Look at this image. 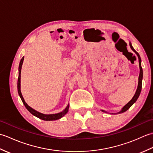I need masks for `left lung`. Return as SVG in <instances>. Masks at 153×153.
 <instances>
[{
  "instance_id": "left-lung-1",
  "label": "left lung",
  "mask_w": 153,
  "mask_h": 153,
  "mask_svg": "<svg viewBox=\"0 0 153 153\" xmlns=\"http://www.w3.org/2000/svg\"><path fill=\"white\" fill-rule=\"evenodd\" d=\"M129 46H130V48H131V50L134 52V53L137 54V56L138 57V59H139V69H140V71H139V82H138V85H137V90H136V92L135 93L134 96L133 97V98L131 99V100L129 101V102H128L126 104V105L123 107L122 108V110H120V112H117V113H112V114H121L126 112V110H128L130 107L134 105V104L136 102V100H137L138 97H139V95H140L141 91V88H142V79H143V69H142V67H141V57L139 56V53H137V51H136L134 47H132V45L131 43V42H129ZM102 112H106L108 113L107 112L105 111V110H102Z\"/></svg>"
}]
</instances>
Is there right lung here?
<instances>
[{
    "instance_id": "right-lung-1",
    "label": "right lung",
    "mask_w": 153,
    "mask_h": 153,
    "mask_svg": "<svg viewBox=\"0 0 153 153\" xmlns=\"http://www.w3.org/2000/svg\"><path fill=\"white\" fill-rule=\"evenodd\" d=\"M24 57L23 56L22 58L21 59V60H20V62H19V64L18 79V94H19V97H20V98L22 100L23 103H24V106H25V108H27V110L31 114H33V116L37 117V118H39V119L45 120V121H53V120H58V119H60L61 118H62L66 114L68 111V109H69V104H68L67 106L66 107V108H65L63 110V111H62L59 113L53 114H45L39 112L38 111H37V110H35L33 108H32L31 107H30L26 102H25V100H24V97H23V96L22 95L21 90H20V88H21V87H20V85H20L21 70H22L23 62H24Z\"/></svg>"
}]
</instances>
